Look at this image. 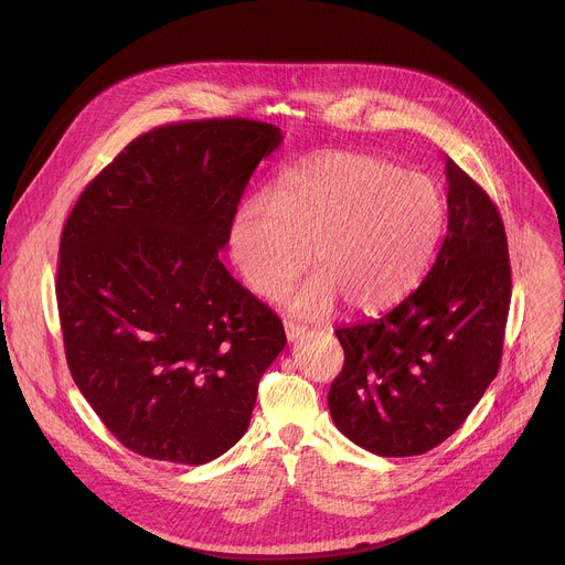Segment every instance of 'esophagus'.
Here are the masks:
<instances>
[{
	"mask_svg": "<svg viewBox=\"0 0 565 565\" xmlns=\"http://www.w3.org/2000/svg\"><path fill=\"white\" fill-rule=\"evenodd\" d=\"M284 331H286V338H288V342H295L299 335H303L306 333V327H301V324H295V321H284Z\"/></svg>",
	"mask_w": 565,
	"mask_h": 565,
	"instance_id": "1",
	"label": "esophagus"
}]
</instances>
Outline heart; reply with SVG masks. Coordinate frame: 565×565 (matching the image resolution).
Here are the masks:
<instances>
[{"label":"heart","instance_id":"obj_1","mask_svg":"<svg viewBox=\"0 0 565 565\" xmlns=\"http://www.w3.org/2000/svg\"><path fill=\"white\" fill-rule=\"evenodd\" d=\"M445 212L429 177L371 156L333 153L241 203L227 248L262 297L279 295L310 257L317 275L286 297L299 317L327 315L340 297L353 310H380L405 297L429 266Z\"/></svg>","mask_w":565,"mask_h":565}]
</instances>
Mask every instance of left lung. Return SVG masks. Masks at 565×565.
Wrapping results in <instances>:
<instances>
[{
  "instance_id": "1",
  "label": "left lung",
  "mask_w": 565,
  "mask_h": 565,
  "mask_svg": "<svg viewBox=\"0 0 565 565\" xmlns=\"http://www.w3.org/2000/svg\"><path fill=\"white\" fill-rule=\"evenodd\" d=\"M447 234L423 284L377 319L335 331V427L377 456L447 440L499 373L512 297L508 236L492 199L451 158Z\"/></svg>"
}]
</instances>
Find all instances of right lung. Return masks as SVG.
Listing matches in <instances>:
<instances>
[{
    "mask_svg": "<svg viewBox=\"0 0 565 565\" xmlns=\"http://www.w3.org/2000/svg\"><path fill=\"white\" fill-rule=\"evenodd\" d=\"M268 122L212 118L131 140L79 194L60 241L71 375L131 451L203 465L248 431L281 319L218 262Z\"/></svg>",
    "mask_w": 565,
    "mask_h": 565,
    "instance_id": "right-lung-1",
    "label": "right lung"
}]
</instances>
